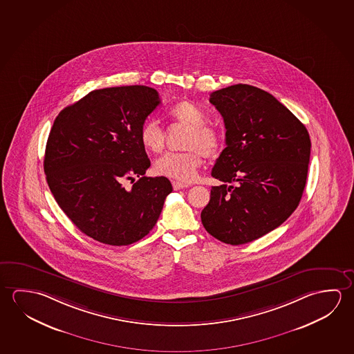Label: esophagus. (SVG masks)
Returning a JSON list of instances; mask_svg holds the SVG:
<instances>
[{"mask_svg": "<svg viewBox=\"0 0 354 354\" xmlns=\"http://www.w3.org/2000/svg\"><path fill=\"white\" fill-rule=\"evenodd\" d=\"M173 187H174V190H180V189L189 187V184H186V183H181V181H173Z\"/></svg>", "mask_w": 354, "mask_h": 354, "instance_id": "34e87169", "label": "esophagus"}]
</instances>
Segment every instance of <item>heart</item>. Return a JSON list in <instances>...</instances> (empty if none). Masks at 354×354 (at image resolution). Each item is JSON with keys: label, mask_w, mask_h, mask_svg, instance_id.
Here are the masks:
<instances>
[{"label": "heart", "mask_w": 354, "mask_h": 354, "mask_svg": "<svg viewBox=\"0 0 354 354\" xmlns=\"http://www.w3.org/2000/svg\"><path fill=\"white\" fill-rule=\"evenodd\" d=\"M174 120L190 127L185 140V151H168L154 162L158 175L180 181H192L205 162V156L214 157L221 149V136L214 128L207 126L209 116L192 101H181L169 111ZM140 145L145 151L159 153L164 148V132L154 120L145 121L140 129Z\"/></svg>", "instance_id": "1"}]
</instances>
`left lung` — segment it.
Returning <instances> with one entry per match:
<instances>
[{"label":"left lung","mask_w":354,"mask_h":354,"mask_svg":"<svg viewBox=\"0 0 354 354\" xmlns=\"http://www.w3.org/2000/svg\"><path fill=\"white\" fill-rule=\"evenodd\" d=\"M226 127V148L211 175L201 212L207 232L232 245L250 243L289 218L306 185L311 140L306 127L272 95L245 84L209 95Z\"/></svg>","instance_id":"1"}]
</instances>
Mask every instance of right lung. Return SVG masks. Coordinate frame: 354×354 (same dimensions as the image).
<instances>
[{
	"label": "right lung",
	"mask_w": 354,
	"mask_h": 354,
	"mask_svg": "<svg viewBox=\"0 0 354 354\" xmlns=\"http://www.w3.org/2000/svg\"><path fill=\"white\" fill-rule=\"evenodd\" d=\"M159 104L151 87H107L65 107L53 123L44 157L49 189L71 222L101 243L145 237L173 192L165 176H145L151 160L140 129ZM134 176L140 179L124 188Z\"/></svg>",
	"instance_id": "obj_1"
}]
</instances>
